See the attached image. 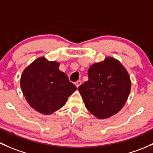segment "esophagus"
Returning <instances> with one entry per match:
<instances>
[{
  "label": "esophagus",
  "instance_id": "obj_1",
  "mask_svg": "<svg viewBox=\"0 0 153 153\" xmlns=\"http://www.w3.org/2000/svg\"><path fill=\"white\" fill-rule=\"evenodd\" d=\"M81 84V81H77L76 82H75V86H77V87H78V86H80V85Z\"/></svg>",
  "mask_w": 153,
  "mask_h": 153
}]
</instances>
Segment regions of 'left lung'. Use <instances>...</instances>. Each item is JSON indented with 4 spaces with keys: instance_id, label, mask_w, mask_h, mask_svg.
<instances>
[{
    "instance_id": "left-lung-1",
    "label": "left lung",
    "mask_w": 153,
    "mask_h": 153,
    "mask_svg": "<svg viewBox=\"0 0 153 153\" xmlns=\"http://www.w3.org/2000/svg\"><path fill=\"white\" fill-rule=\"evenodd\" d=\"M89 80L78 87L85 106L99 119L118 113L126 102L131 83L125 67L113 58L92 64Z\"/></svg>"
}]
</instances>
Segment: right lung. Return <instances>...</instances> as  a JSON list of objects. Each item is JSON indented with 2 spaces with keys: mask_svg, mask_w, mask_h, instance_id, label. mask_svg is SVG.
Returning a JSON list of instances; mask_svg holds the SVG:
<instances>
[{
  "mask_svg": "<svg viewBox=\"0 0 153 153\" xmlns=\"http://www.w3.org/2000/svg\"><path fill=\"white\" fill-rule=\"evenodd\" d=\"M59 67L58 62L41 57L22 72V94L28 104L39 113L51 114L63 107L77 89Z\"/></svg>",
  "mask_w": 153,
  "mask_h": 153,
  "instance_id": "right-lung-1",
  "label": "right lung"
}]
</instances>
